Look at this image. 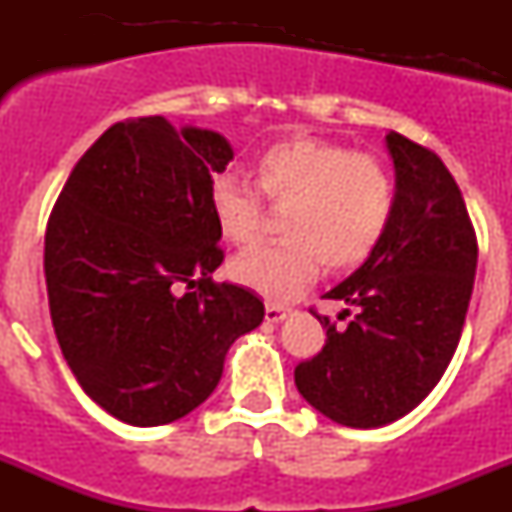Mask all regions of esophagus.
<instances>
[{
	"mask_svg": "<svg viewBox=\"0 0 512 512\" xmlns=\"http://www.w3.org/2000/svg\"><path fill=\"white\" fill-rule=\"evenodd\" d=\"M284 318H287V307L274 305V302L266 305V320H269V323H282Z\"/></svg>",
	"mask_w": 512,
	"mask_h": 512,
	"instance_id": "1",
	"label": "esophagus"
}]
</instances>
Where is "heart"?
<instances>
[{
    "label": "heart",
    "instance_id": "heart-1",
    "mask_svg": "<svg viewBox=\"0 0 512 512\" xmlns=\"http://www.w3.org/2000/svg\"><path fill=\"white\" fill-rule=\"evenodd\" d=\"M256 184L279 217L282 241L259 243L230 264L238 284L282 302L315 279L320 264L348 271L379 248L395 215L397 187L390 169L328 140L289 138L253 161ZM210 210L220 233L248 243L261 225L264 200L241 174L212 179Z\"/></svg>",
    "mask_w": 512,
    "mask_h": 512
}]
</instances>
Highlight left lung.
Listing matches in <instances>:
<instances>
[{
	"mask_svg": "<svg viewBox=\"0 0 512 512\" xmlns=\"http://www.w3.org/2000/svg\"><path fill=\"white\" fill-rule=\"evenodd\" d=\"M397 205L377 251L325 300L346 302L325 346L295 369L300 395L333 423L379 428L408 415L443 377L467 318L477 235L454 176L431 148L387 135Z\"/></svg>",
	"mask_w": 512,
	"mask_h": 512,
	"instance_id": "8db88e82",
	"label": "left lung"
}]
</instances>
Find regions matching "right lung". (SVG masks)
Segmentation results:
<instances>
[{"label": "right lung", "mask_w": 512, "mask_h": 512, "mask_svg": "<svg viewBox=\"0 0 512 512\" xmlns=\"http://www.w3.org/2000/svg\"><path fill=\"white\" fill-rule=\"evenodd\" d=\"M220 133L164 117L115 122L79 158L45 228V284L63 359L99 408L130 425L184 418L212 395L264 302L212 282L223 264L212 176Z\"/></svg>", "instance_id": "obj_1"}]
</instances>
